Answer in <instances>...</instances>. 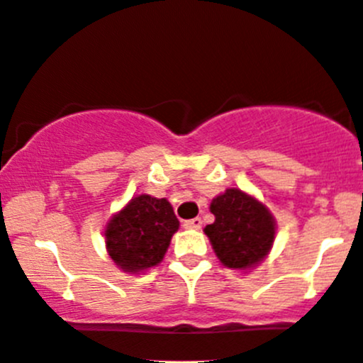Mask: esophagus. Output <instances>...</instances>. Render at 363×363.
Here are the masks:
<instances>
[{
  "label": "esophagus",
  "instance_id": "esophagus-1",
  "mask_svg": "<svg viewBox=\"0 0 363 363\" xmlns=\"http://www.w3.org/2000/svg\"><path fill=\"white\" fill-rule=\"evenodd\" d=\"M202 226V220L201 218H189V220H184V228H188V230H199V228Z\"/></svg>",
  "mask_w": 363,
  "mask_h": 363
}]
</instances>
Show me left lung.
Listing matches in <instances>:
<instances>
[{
	"label": "left lung",
	"instance_id": "left-lung-1",
	"mask_svg": "<svg viewBox=\"0 0 363 363\" xmlns=\"http://www.w3.org/2000/svg\"><path fill=\"white\" fill-rule=\"evenodd\" d=\"M213 224L206 226L220 262L233 269L259 264L275 240V220L266 206L240 189H226L210 206Z\"/></svg>",
	"mask_w": 363,
	"mask_h": 363
}]
</instances>
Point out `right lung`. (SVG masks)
Segmentation results:
<instances>
[{
  "instance_id": "add662e5",
  "label": "right lung",
  "mask_w": 363,
  "mask_h": 363,
  "mask_svg": "<svg viewBox=\"0 0 363 363\" xmlns=\"http://www.w3.org/2000/svg\"><path fill=\"white\" fill-rule=\"evenodd\" d=\"M177 230L179 220L166 199L139 195L113 215L104 237L113 262L137 273L161 262Z\"/></svg>"
}]
</instances>
